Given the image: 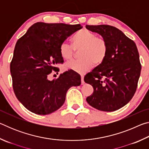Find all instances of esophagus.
I'll return each mask as SVG.
<instances>
[{
	"instance_id": "esophagus-1",
	"label": "esophagus",
	"mask_w": 149,
	"mask_h": 149,
	"mask_svg": "<svg viewBox=\"0 0 149 149\" xmlns=\"http://www.w3.org/2000/svg\"><path fill=\"white\" fill-rule=\"evenodd\" d=\"M81 85H84L85 84V81H84V78L83 75L81 76Z\"/></svg>"
}]
</instances>
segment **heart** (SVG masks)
Returning a JSON list of instances; mask_svg holds the SVG:
<instances>
[{"instance_id": "obj_1", "label": "heart", "mask_w": 149, "mask_h": 149, "mask_svg": "<svg viewBox=\"0 0 149 149\" xmlns=\"http://www.w3.org/2000/svg\"><path fill=\"white\" fill-rule=\"evenodd\" d=\"M72 46L66 42L60 45V54L65 60H71L74 56V50H81L80 60H72L65 64V67L78 74H84L95 65H100L104 61L108 52L105 40L97 37L95 33L87 29L77 31L72 39Z\"/></svg>"}]
</instances>
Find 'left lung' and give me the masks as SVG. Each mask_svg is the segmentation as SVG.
<instances>
[{
  "label": "left lung",
  "mask_w": 149,
  "mask_h": 149,
  "mask_svg": "<svg viewBox=\"0 0 149 149\" xmlns=\"http://www.w3.org/2000/svg\"><path fill=\"white\" fill-rule=\"evenodd\" d=\"M86 28L101 35L108 46L104 61L84 77L94 89L86 100L99 110H117L130 101L137 89L141 70L137 46L115 27L86 25Z\"/></svg>",
  "instance_id": "left-lung-1"
}]
</instances>
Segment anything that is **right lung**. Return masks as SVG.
<instances>
[{"label": "right lung", "mask_w": 149, "mask_h": 149, "mask_svg": "<svg viewBox=\"0 0 149 149\" xmlns=\"http://www.w3.org/2000/svg\"><path fill=\"white\" fill-rule=\"evenodd\" d=\"M82 27L37 22L17 41L10 64L13 89L17 99L31 112H54L64 104L68 90L80 85L81 76L71 70L52 81L48 77L53 70L59 72L56 65L64 62L60 45Z\"/></svg>", "instance_id": "1"}]
</instances>
